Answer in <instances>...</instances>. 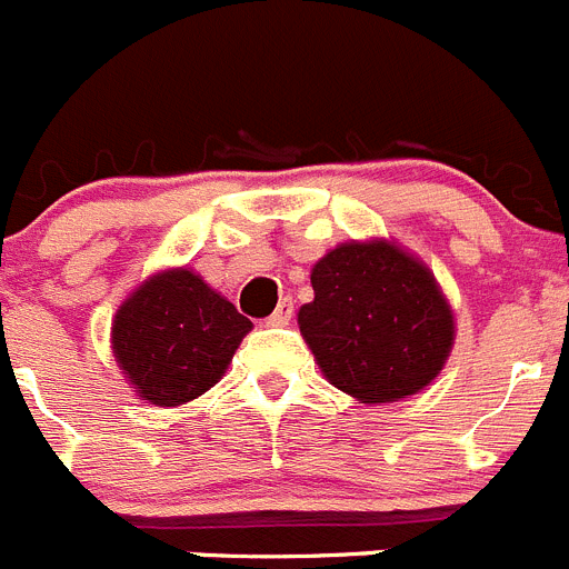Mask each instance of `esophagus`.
I'll return each instance as SVG.
<instances>
[{
	"instance_id": "obj_1",
	"label": "esophagus",
	"mask_w": 569,
	"mask_h": 569,
	"mask_svg": "<svg viewBox=\"0 0 569 569\" xmlns=\"http://www.w3.org/2000/svg\"><path fill=\"white\" fill-rule=\"evenodd\" d=\"M291 317H295V303H291V297H283L269 317V326H289Z\"/></svg>"
}]
</instances>
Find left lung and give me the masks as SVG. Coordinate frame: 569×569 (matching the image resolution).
<instances>
[{"label": "left lung", "mask_w": 569, "mask_h": 569, "mask_svg": "<svg viewBox=\"0 0 569 569\" xmlns=\"http://www.w3.org/2000/svg\"><path fill=\"white\" fill-rule=\"evenodd\" d=\"M297 315L331 386L362 402L422 391L442 371L453 315L433 274L386 240L342 243L311 269Z\"/></svg>", "instance_id": "left-lung-1"}]
</instances>
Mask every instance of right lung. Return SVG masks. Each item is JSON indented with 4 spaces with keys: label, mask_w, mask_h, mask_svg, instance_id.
<instances>
[{
    "label": "right lung",
    "mask_w": 569,
    "mask_h": 569,
    "mask_svg": "<svg viewBox=\"0 0 569 569\" xmlns=\"http://www.w3.org/2000/svg\"><path fill=\"white\" fill-rule=\"evenodd\" d=\"M252 329L227 297L178 269L147 280L112 322V351L152 406H181L221 380Z\"/></svg>",
    "instance_id": "add662e5"
}]
</instances>
